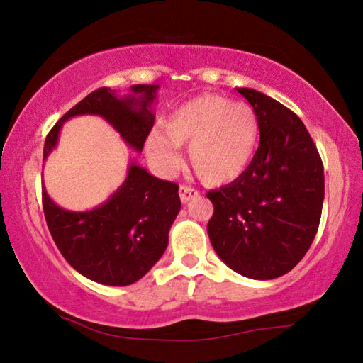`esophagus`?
I'll return each mask as SVG.
<instances>
[{
	"label": "esophagus",
	"mask_w": 363,
	"mask_h": 363,
	"mask_svg": "<svg viewBox=\"0 0 363 363\" xmlns=\"http://www.w3.org/2000/svg\"><path fill=\"white\" fill-rule=\"evenodd\" d=\"M179 196H181L182 203H187V201L195 199V196H199V192H196L195 189L189 187V186H181L179 187Z\"/></svg>",
	"instance_id": "esophagus-1"
}]
</instances>
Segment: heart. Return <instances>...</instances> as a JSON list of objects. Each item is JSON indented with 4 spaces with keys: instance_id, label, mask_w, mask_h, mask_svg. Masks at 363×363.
Here are the masks:
<instances>
[{
    "instance_id": "heart-1",
    "label": "heart",
    "mask_w": 363,
    "mask_h": 363,
    "mask_svg": "<svg viewBox=\"0 0 363 363\" xmlns=\"http://www.w3.org/2000/svg\"><path fill=\"white\" fill-rule=\"evenodd\" d=\"M259 144V120L253 107L223 96L206 94L182 104L152 133L145 152L153 164L173 171L179 157L174 147H189V163L206 186L237 181L253 162Z\"/></svg>"
}]
</instances>
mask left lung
I'll return each mask as SVG.
<instances>
[{
    "label": "left lung",
    "mask_w": 363,
    "mask_h": 363,
    "mask_svg": "<svg viewBox=\"0 0 363 363\" xmlns=\"http://www.w3.org/2000/svg\"><path fill=\"white\" fill-rule=\"evenodd\" d=\"M259 120V147L248 169L206 196L214 206L208 235L237 274L272 280L303 259L318 229L323 164L304 123L272 97L237 88Z\"/></svg>",
    "instance_id": "1"
}]
</instances>
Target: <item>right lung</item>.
<instances>
[{
  "label": "right lung",
  "instance_id": "right-lung-1",
  "mask_svg": "<svg viewBox=\"0 0 363 363\" xmlns=\"http://www.w3.org/2000/svg\"><path fill=\"white\" fill-rule=\"evenodd\" d=\"M158 88L134 84L125 96L110 88L88 94L49 131L43 160L56 149L64 123L79 115L102 116L131 149L143 152L155 121ZM177 190V184L158 179L133 162L121 186L93 210H64L45 186L43 210L54 242L73 269L97 284L126 286L143 279L167 250L169 229L181 211Z\"/></svg>",
  "mask_w": 363,
  "mask_h": 363
}]
</instances>
